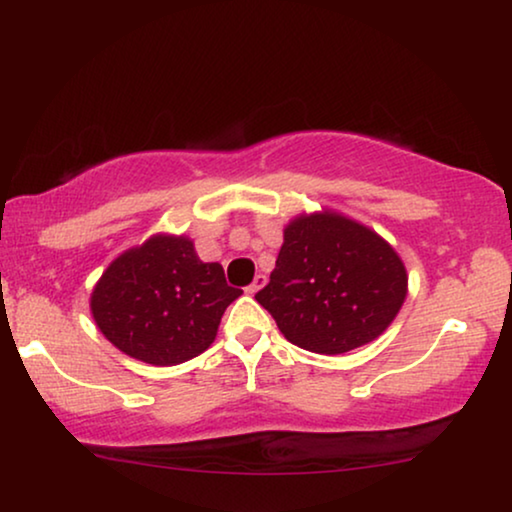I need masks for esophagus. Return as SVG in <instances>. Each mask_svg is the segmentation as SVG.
I'll return each instance as SVG.
<instances>
[{
    "instance_id": "34e87169",
    "label": "esophagus",
    "mask_w": 512,
    "mask_h": 512,
    "mask_svg": "<svg viewBox=\"0 0 512 512\" xmlns=\"http://www.w3.org/2000/svg\"><path fill=\"white\" fill-rule=\"evenodd\" d=\"M265 286V275H256L254 277V282H251L249 286H247V293H251V296H254V293H258Z\"/></svg>"
}]
</instances>
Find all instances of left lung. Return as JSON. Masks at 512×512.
<instances>
[{"mask_svg":"<svg viewBox=\"0 0 512 512\" xmlns=\"http://www.w3.org/2000/svg\"><path fill=\"white\" fill-rule=\"evenodd\" d=\"M408 298V270L380 233L321 207L284 226L270 282L256 300L293 345L345 354L380 338Z\"/></svg>","mask_w":512,"mask_h":512,"instance_id":"1","label":"left lung"}]
</instances>
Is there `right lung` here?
I'll return each instance as SVG.
<instances>
[{
  "mask_svg": "<svg viewBox=\"0 0 512 512\" xmlns=\"http://www.w3.org/2000/svg\"><path fill=\"white\" fill-rule=\"evenodd\" d=\"M221 263L200 261L188 235L156 233L107 265L90 293L95 326L130 359L179 366L209 349L240 298Z\"/></svg>",
  "mask_w": 512,
  "mask_h": 512,
  "instance_id": "obj_1",
  "label": "right lung"
}]
</instances>
